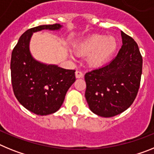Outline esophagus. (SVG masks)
<instances>
[{"label":"esophagus","mask_w":154,"mask_h":154,"mask_svg":"<svg viewBox=\"0 0 154 154\" xmlns=\"http://www.w3.org/2000/svg\"><path fill=\"white\" fill-rule=\"evenodd\" d=\"M75 77L77 79H80L83 77V73L81 71H76L75 72Z\"/></svg>","instance_id":"esophagus-1"}]
</instances>
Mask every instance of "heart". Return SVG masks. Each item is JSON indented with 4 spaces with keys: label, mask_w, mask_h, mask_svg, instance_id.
<instances>
[{
    "label": "heart",
    "mask_w": 154,
    "mask_h": 154,
    "mask_svg": "<svg viewBox=\"0 0 154 154\" xmlns=\"http://www.w3.org/2000/svg\"><path fill=\"white\" fill-rule=\"evenodd\" d=\"M117 41L112 36L92 35L74 46V51L79 56H87L90 67H99L109 59L117 48Z\"/></svg>",
    "instance_id": "obj_1"
}]
</instances>
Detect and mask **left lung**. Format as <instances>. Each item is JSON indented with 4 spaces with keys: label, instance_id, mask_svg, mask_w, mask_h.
I'll return each mask as SVG.
<instances>
[{
    "label": "left lung",
    "instance_id": "1",
    "mask_svg": "<svg viewBox=\"0 0 154 154\" xmlns=\"http://www.w3.org/2000/svg\"><path fill=\"white\" fill-rule=\"evenodd\" d=\"M121 36L123 45L113 60L85 75V96L89 109L103 117H112L127 109L140 85L143 58L138 45L123 31Z\"/></svg>",
    "mask_w": 154,
    "mask_h": 154
}]
</instances>
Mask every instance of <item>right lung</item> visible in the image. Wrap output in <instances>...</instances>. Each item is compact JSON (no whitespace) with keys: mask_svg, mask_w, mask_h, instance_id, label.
<instances>
[{"mask_svg":"<svg viewBox=\"0 0 154 154\" xmlns=\"http://www.w3.org/2000/svg\"><path fill=\"white\" fill-rule=\"evenodd\" d=\"M61 27L55 24L27 30L11 53V74L14 96L24 108L37 115L46 116L58 111L68 89L75 81V70L41 63L34 59L29 51L34 32L58 30Z\"/></svg>","mask_w":154,"mask_h":154,"instance_id":"obj_1","label":"right lung"}]
</instances>
